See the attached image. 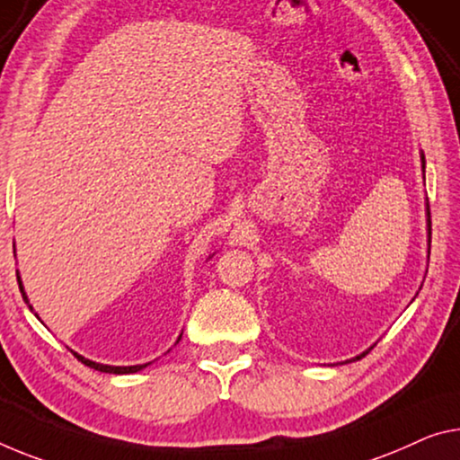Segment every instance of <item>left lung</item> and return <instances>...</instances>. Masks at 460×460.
<instances>
[{
  "label": "left lung",
  "mask_w": 460,
  "mask_h": 460,
  "mask_svg": "<svg viewBox=\"0 0 460 460\" xmlns=\"http://www.w3.org/2000/svg\"><path fill=\"white\" fill-rule=\"evenodd\" d=\"M421 168H423V172H426V156H423V154H421ZM429 226H432V224H429V206H428V230H429V234H432V228H429ZM362 356H366V353H362ZM362 356H358L356 359H359Z\"/></svg>",
  "instance_id": "1"
}]
</instances>
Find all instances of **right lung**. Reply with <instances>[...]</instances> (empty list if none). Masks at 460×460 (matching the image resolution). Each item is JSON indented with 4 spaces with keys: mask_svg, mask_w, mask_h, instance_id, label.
<instances>
[{
    "mask_svg": "<svg viewBox=\"0 0 460 460\" xmlns=\"http://www.w3.org/2000/svg\"><path fill=\"white\" fill-rule=\"evenodd\" d=\"M18 286H20V292H22V298L28 302L26 292H24V286H22V281H20V275H18ZM31 310H32V306H31ZM179 341H181V335H179V339H176V343H179ZM74 356H75L77 359H80L82 364H86L88 368H94V370H98V372H109V374H133V372H137V370L146 368V366H147V364H137V366H109V364L92 362V359L80 356V353H74Z\"/></svg>",
    "mask_w": 460,
    "mask_h": 460,
    "instance_id": "add662e5",
    "label": "right lung"
}]
</instances>
